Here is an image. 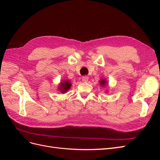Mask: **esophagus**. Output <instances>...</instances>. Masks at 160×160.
I'll return each mask as SVG.
<instances>
[{
    "mask_svg": "<svg viewBox=\"0 0 160 160\" xmlns=\"http://www.w3.org/2000/svg\"><path fill=\"white\" fill-rule=\"evenodd\" d=\"M88 79H89V77L87 76H83V77H82V81H83V82H87L88 81Z\"/></svg>",
    "mask_w": 160,
    "mask_h": 160,
    "instance_id": "1",
    "label": "esophagus"
}]
</instances>
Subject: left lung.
I'll return each instance as SVG.
<instances>
[{
    "instance_id": "8db88e82",
    "label": "left lung",
    "mask_w": 160,
    "mask_h": 160,
    "mask_svg": "<svg viewBox=\"0 0 160 160\" xmlns=\"http://www.w3.org/2000/svg\"><path fill=\"white\" fill-rule=\"evenodd\" d=\"M106 83V81H105V80H104V79H102V80H101V81H100V84L101 85H105V84Z\"/></svg>"
}]
</instances>
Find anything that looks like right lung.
Instances as JSON below:
<instances>
[{"label":"right lung","instance_id":"right-lung-1","mask_svg":"<svg viewBox=\"0 0 160 160\" xmlns=\"http://www.w3.org/2000/svg\"><path fill=\"white\" fill-rule=\"evenodd\" d=\"M71 86V84L69 81H64L62 83H61L60 90L62 93H65L67 90L69 89Z\"/></svg>","mask_w":160,"mask_h":160}]
</instances>
